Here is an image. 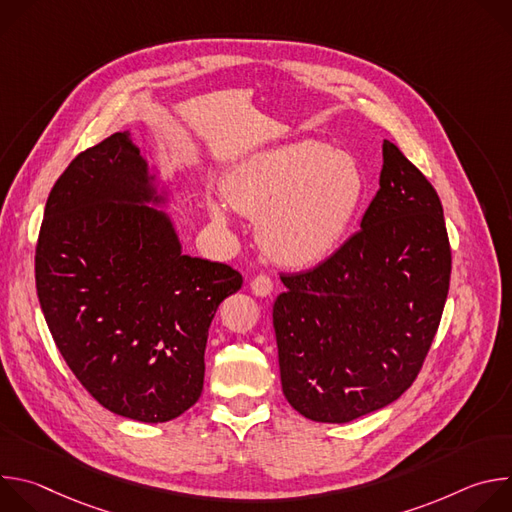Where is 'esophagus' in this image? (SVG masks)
Wrapping results in <instances>:
<instances>
[{"mask_svg":"<svg viewBox=\"0 0 512 512\" xmlns=\"http://www.w3.org/2000/svg\"><path fill=\"white\" fill-rule=\"evenodd\" d=\"M251 289H253L255 296L267 298V296H271V291H273V281H271L269 275H257L251 281Z\"/></svg>","mask_w":512,"mask_h":512,"instance_id":"34e87169","label":"esophagus"}]
</instances>
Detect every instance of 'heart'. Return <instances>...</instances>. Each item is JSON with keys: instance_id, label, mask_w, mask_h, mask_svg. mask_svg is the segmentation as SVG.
I'll return each mask as SVG.
<instances>
[{"instance_id": "1", "label": "heart", "mask_w": 512, "mask_h": 512, "mask_svg": "<svg viewBox=\"0 0 512 512\" xmlns=\"http://www.w3.org/2000/svg\"><path fill=\"white\" fill-rule=\"evenodd\" d=\"M229 204L257 218L261 247L287 267H312L344 241L367 192L360 164L328 143L302 139L257 152L225 180ZM218 225L229 223L221 200H210Z\"/></svg>"}]
</instances>
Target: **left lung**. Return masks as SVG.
Instances as JSON below:
<instances>
[{
    "instance_id": "8db88e82",
    "label": "left lung",
    "mask_w": 512,
    "mask_h": 512,
    "mask_svg": "<svg viewBox=\"0 0 512 512\" xmlns=\"http://www.w3.org/2000/svg\"><path fill=\"white\" fill-rule=\"evenodd\" d=\"M450 271L440 196L385 139L360 231L318 267L281 275L273 328L289 405L348 423L399 399L440 326Z\"/></svg>"
}]
</instances>
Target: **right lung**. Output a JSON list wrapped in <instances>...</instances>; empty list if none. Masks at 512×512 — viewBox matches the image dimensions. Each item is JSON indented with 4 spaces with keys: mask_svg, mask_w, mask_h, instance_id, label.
I'll use <instances>...</instances> for the list:
<instances>
[{
    "mask_svg": "<svg viewBox=\"0 0 512 512\" xmlns=\"http://www.w3.org/2000/svg\"><path fill=\"white\" fill-rule=\"evenodd\" d=\"M166 202L119 131L56 180L36 245L40 308L68 369L105 409L143 423L198 401L210 322L243 285L231 265L182 253L172 218L152 208Z\"/></svg>",
    "mask_w": 512,
    "mask_h": 512,
    "instance_id": "1",
    "label": "right lung"
}]
</instances>
